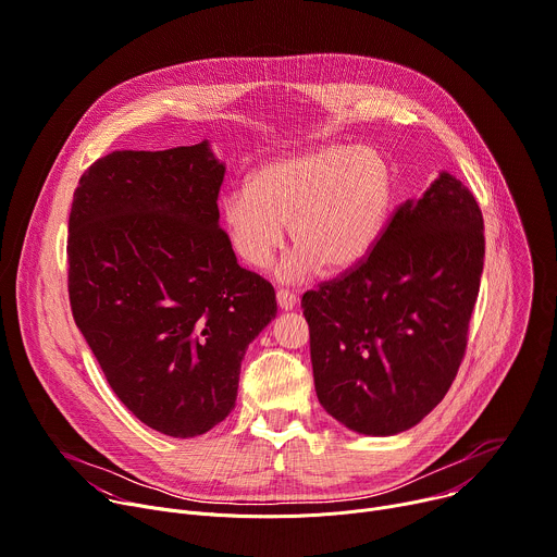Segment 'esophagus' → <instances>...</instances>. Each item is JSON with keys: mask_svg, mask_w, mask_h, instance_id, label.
<instances>
[{"mask_svg": "<svg viewBox=\"0 0 557 557\" xmlns=\"http://www.w3.org/2000/svg\"><path fill=\"white\" fill-rule=\"evenodd\" d=\"M275 297H277V307H280L282 311H293V309L297 307V295H293L290 290L280 288V290L275 293Z\"/></svg>", "mask_w": 557, "mask_h": 557, "instance_id": "obj_1", "label": "esophagus"}]
</instances>
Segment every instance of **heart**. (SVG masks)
<instances>
[{"mask_svg":"<svg viewBox=\"0 0 557 557\" xmlns=\"http://www.w3.org/2000/svg\"><path fill=\"white\" fill-rule=\"evenodd\" d=\"M391 209L393 171L382 150L326 144L260 166L248 188L222 197L220 215L250 269L271 267L288 224L297 246L277 267V280L299 284L322 269L358 267L380 242Z\"/></svg>","mask_w":557,"mask_h":557,"instance_id":"b5f03b06","label":"heart"}]
</instances>
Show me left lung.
<instances>
[{
	"label": "left lung",
	"mask_w": 557,
	"mask_h": 557,
	"mask_svg": "<svg viewBox=\"0 0 557 557\" xmlns=\"http://www.w3.org/2000/svg\"><path fill=\"white\" fill-rule=\"evenodd\" d=\"M482 269L478 201L442 171L362 264L301 297L324 411L373 437L420 424L458 375Z\"/></svg>",
	"instance_id": "8db88e82"
}]
</instances>
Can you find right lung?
Listing matches in <instances>:
<instances>
[{
    "label": "right lung",
    "instance_id": "1",
    "mask_svg": "<svg viewBox=\"0 0 557 557\" xmlns=\"http://www.w3.org/2000/svg\"><path fill=\"white\" fill-rule=\"evenodd\" d=\"M224 173L209 139L115 150L73 195L75 324L124 407L171 437L233 411L246 348L277 315L273 286L237 264L220 228Z\"/></svg>",
    "mask_w": 557,
    "mask_h": 557
}]
</instances>
